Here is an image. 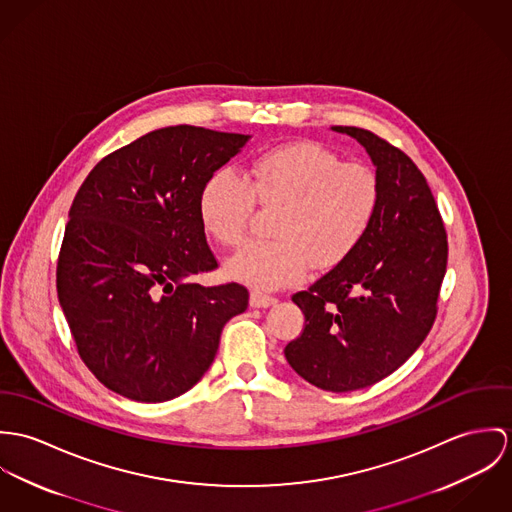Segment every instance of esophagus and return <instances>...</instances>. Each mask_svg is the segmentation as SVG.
<instances>
[{"label": "esophagus", "instance_id": "obj_1", "mask_svg": "<svg viewBox=\"0 0 512 512\" xmlns=\"http://www.w3.org/2000/svg\"><path fill=\"white\" fill-rule=\"evenodd\" d=\"M249 302L253 308H269V306L277 304V298L271 294H263V292H251Z\"/></svg>", "mask_w": 512, "mask_h": 512}]
</instances>
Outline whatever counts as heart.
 I'll return each mask as SVG.
<instances>
[{
    "label": "heart",
    "mask_w": 512,
    "mask_h": 512,
    "mask_svg": "<svg viewBox=\"0 0 512 512\" xmlns=\"http://www.w3.org/2000/svg\"><path fill=\"white\" fill-rule=\"evenodd\" d=\"M377 171L318 141H290L261 151L245 178L212 172L198 198L200 222L226 247L243 243L259 202L277 208L275 239L245 245L228 261V275L259 290L304 279L308 267L336 269L365 241L381 208Z\"/></svg>",
    "instance_id": "b5f03b06"
}]
</instances>
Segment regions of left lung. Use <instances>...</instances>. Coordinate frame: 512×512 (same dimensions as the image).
I'll return each instance as SVG.
<instances>
[{
	"instance_id": "obj_1",
	"label": "left lung",
	"mask_w": 512,
	"mask_h": 512,
	"mask_svg": "<svg viewBox=\"0 0 512 512\" xmlns=\"http://www.w3.org/2000/svg\"><path fill=\"white\" fill-rule=\"evenodd\" d=\"M369 153L381 178L379 216L340 267L292 294L304 330L284 347L290 367L332 393L365 389L420 347L438 314L448 237L420 169L373 131L336 125Z\"/></svg>"
}]
</instances>
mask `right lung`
Returning <instances> with one entry per match:
<instances>
[{"label":"right lung","instance_id":"obj_1","mask_svg":"<svg viewBox=\"0 0 512 512\" xmlns=\"http://www.w3.org/2000/svg\"><path fill=\"white\" fill-rule=\"evenodd\" d=\"M247 135L194 125L151 131L104 157L74 196L57 292L80 359L121 397L163 402L212 365L243 284L200 286L218 269L200 222L206 178Z\"/></svg>","mask_w":512,"mask_h":512}]
</instances>
